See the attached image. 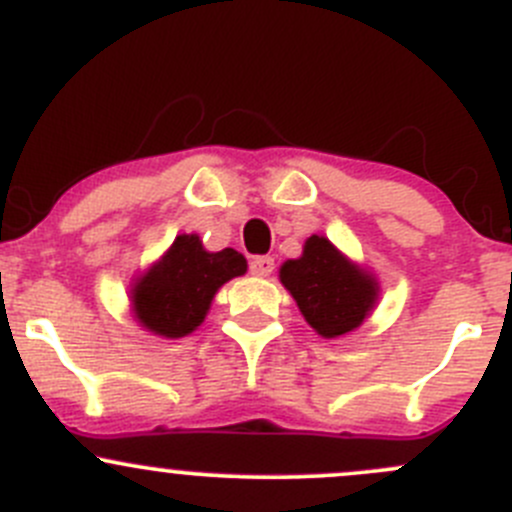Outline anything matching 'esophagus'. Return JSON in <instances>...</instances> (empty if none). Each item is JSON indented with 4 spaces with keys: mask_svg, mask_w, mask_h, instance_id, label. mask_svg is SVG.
<instances>
[{
    "mask_svg": "<svg viewBox=\"0 0 512 512\" xmlns=\"http://www.w3.org/2000/svg\"><path fill=\"white\" fill-rule=\"evenodd\" d=\"M272 270H275V260H272V257H267V255L252 257L250 272L255 277H270Z\"/></svg>",
    "mask_w": 512,
    "mask_h": 512,
    "instance_id": "34e87169",
    "label": "esophagus"
}]
</instances>
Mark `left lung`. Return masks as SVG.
<instances>
[{
  "label": "left lung",
  "instance_id": "1",
  "mask_svg": "<svg viewBox=\"0 0 512 512\" xmlns=\"http://www.w3.org/2000/svg\"><path fill=\"white\" fill-rule=\"evenodd\" d=\"M280 282L307 325L325 340L357 330L380 297L377 277L322 235L307 237L302 255L282 262Z\"/></svg>",
  "mask_w": 512,
  "mask_h": 512
}]
</instances>
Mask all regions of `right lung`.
I'll return each instance as SVG.
<instances>
[{"label": "right lung", "mask_w": 512, "mask_h": 512, "mask_svg": "<svg viewBox=\"0 0 512 512\" xmlns=\"http://www.w3.org/2000/svg\"><path fill=\"white\" fill-rule=\"evenodd\" d=\"M247 272L245 255L232 247L210 252L200 235H177L160 260L135 275L130 312L142 330L177 340L205 322L217 290Z\"/></svg>", "instance_id": "add662e5"}]
</instances>
